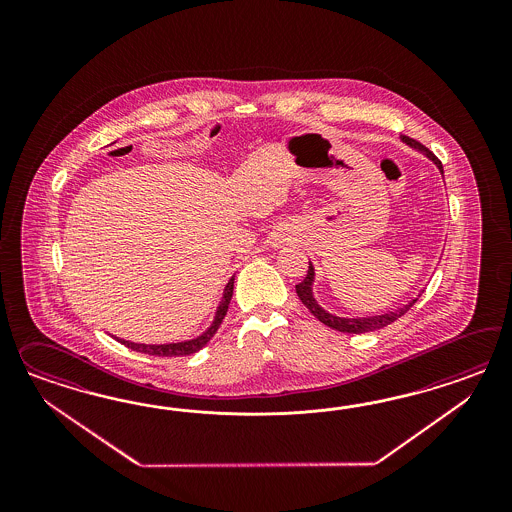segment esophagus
Here are the masks:
<instances>
[{"label":"esophagus","instance_id":"esophagus-1","mask_svg":"<svg viewBox=\"0 0 512 512\" xmlns=\"http://www.w3.org/2000/svg\"><path fill=\"white\" fill-rule=\"evenodd\" d=\"M285 240H287V238H285V234H281V236H278V238H276V244H283Z\"/></svg>","mask_w":512,"mask_h":512}]
</instances>
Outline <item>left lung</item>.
Masks as SVG:
<instances>
[{
    "mask_svg": "<svg viewBox=\"0 0 512 512\" xmlns=\"http://www.w3.org/2000/svg\"><path fill=\"white\" fill-rule=\"evenodd\" d=\"M402 140L405 144H409L411 148H415V150H419V152H422L426 157H430L435 165H437V169L443 174V165H441V161L435 157L434 152H430L424 144H420L419 140L411 139V137H402ZM313 276H315V272H313V264L310 263L308 276L296 285V295L302 300V304L310 310L311 315L317 317L323 325L330 326V328H334V330H340V332H347V334H364V332H372V330H377V328L390 325V323H394L396 319H400L402 315H405V313L409 311V308H413V304L419 300V298H415V300H411L409 304H405L402 308H398L396 311H388V313H383V315L358 317V319L336 317V315H332V313L323 310V308L315 302L313 293H311Z\"/></svg>",
    "mask_w": 512,
    "mask_h": 512,
    "instance_id": "obj_1",
    "label": "left lung"
}]
</instances>
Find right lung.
Listing matches in <instances>:
<instances>
[{
    "instance_id": "add662e5",
    "label": "right lung",
    "mask_w": 512,
    "mask_h": 512,
    "mask_svg": "<svg viewBox=\"0 0 512 512\" xmlns=\"http://www.w3.org/2000/svg\"><path fill=\"white\" fill-rule=\"evenodd\" d=\"M234 289V276L229 279L225 291H223V298L219 302V308L216 311V319L214 323L210 325V328L197 336L195 340L178 341V343H163V345H146V343H133V341L118 340L124 343L125 347L133 349V351H139V353H146V355H154V357H186V355H193L197 351H201L202 347L208 343V341L214 338V334L217 332V328L221 325V321L225 319L227 310H229V304H231V298H233Z\"/></svg>"
}]
</instances>
